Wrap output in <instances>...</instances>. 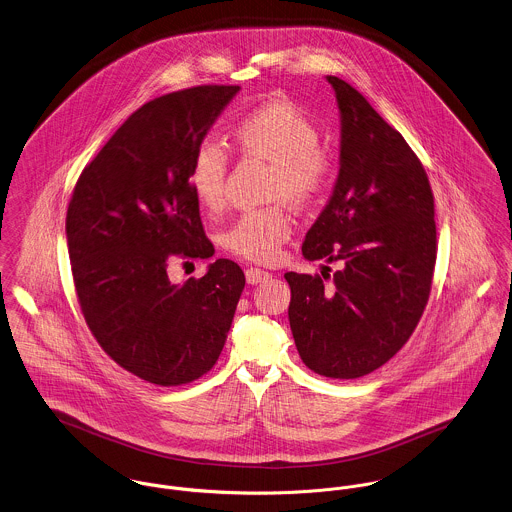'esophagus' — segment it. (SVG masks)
Listing matches in <instances>:
<instances>
[{"label": "esophagus", "mask_w": 512, "mask_h": 512, "mask_svg": "<svg viewBox=\"0 0 512 512\" xmlns=\"http://www.w3.org/2000/svg\"><path fill=\"white\" fill-rule=\"evenodd\" d=\"M270 278V272H266V270H260V268H248L246 270V282L248 284H260V282H264V280H268Z\"/></svg>", "instance_id": "obj_1"}]
</instances>
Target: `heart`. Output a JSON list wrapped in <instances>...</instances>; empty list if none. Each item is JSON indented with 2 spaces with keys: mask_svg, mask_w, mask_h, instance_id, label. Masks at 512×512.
I'll use <instances>...</instances> for the list:
<instances>
[{
  "mask_svg": "<svg viewBox=\"0 0 512 512\" xmlns=\"http://www.w3.org/2000/svg\"><path fill=\"white\" fill-rule=\"evenodd\" d=\"M232 138L248 157L274 163L270 199H288L293 207H311L333 179V157L321 146L315 122L284 100L266 102L240 116ZM228 149L215 138L201 140L187 167V185L195 201L217 213L226 199ZM293 217L286 205H272L242 213L222 234L220 244L234 256L270 264L290 240Z\"/></svg>",
  "mask_w": 512,
  "mask_h": 512,
  "instance_id": "b5f03b06",
  "label": "heart"
}]
</instances>
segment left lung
Wrapping results in <instances>:
<instances>
[{
    "label": "left lung",
    "mask_w": 512,
    "mask_h": 512,
    "mask_svg": "<svg viewBox=\"0 0 512 512\" xmlns=\"http://www.w3.org/2000/svg\"><path fill=\"white\" fill-rule=\"evenodd\" d=\"M327 80L341 110V167L301 252L341 268L333 278H284L301 361L327 378H359L406 345L426 309L438 254L434 193L402 134L349 82Z\"/></svg>",
    "instance_id": "left-lung-1"
}]
</instances>
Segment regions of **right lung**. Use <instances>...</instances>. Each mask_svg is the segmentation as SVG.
<instances>
[{
    "label": "right lung",
    "mask_w": 512,
    "mask_h": 512,
    "mask_svg": "<svg viewBox=\"0 0 512 512\" xmlns=\"http://www.w3.org/2000/svg\"><path fill=\"white\" fill-rule=\"evenodd\" d=\"M240 86L203 84L138 108L82 169L67 244L84 321L104 353L157 386L207 374L246 278L232 260L175 286L167 266L211 258L187 167Z\"/></svg>",
    "instance_id": "obj_1"
}]
</instances>
